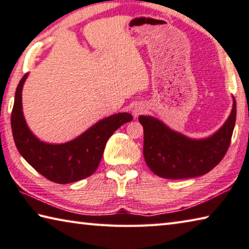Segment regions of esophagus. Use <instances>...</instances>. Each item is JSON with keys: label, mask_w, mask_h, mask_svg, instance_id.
Masks as SVG:
<instances>
[{"label": "esophagus", "mask_w": 249, "mask_h": 249, "mask_svg": "<svg viewBox=\"0 0 249 249\" xmlns=\"http://www.w3.org/2000/svg\"><path fill=\"white\" fill-rule=\"evenodd\" d=\"M146 111V107H145V105L144 104H136L134 107V108H133V114H134V116H138L140 114H142V113H144Z\"/></svg>", "instance_id": "1"}]
</instances>
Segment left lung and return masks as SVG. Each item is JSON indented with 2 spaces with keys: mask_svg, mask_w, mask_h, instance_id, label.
Masks as SVG:
<instances>
[{
  "mask_svg": "<svg viewBox=\"0 0 249 249\" xmlns=\"http://www.w3.org/2000/svg\"><path fill=\"white\" fill-rule=\"evenodd\" d=\"M144 127V157L149 169L161 178L203 176L217 166L229 149L236 121V101L224 125L212 136L192 140L170 129L153 116L141 115Z\"/></svg>",
  "mask_w": 249,
  "mask_h": 249,
  "instance_id": "1",
  "label": "left lung"
}]
</instances>
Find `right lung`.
<instances>
[{
  "label": "right lung",
  "instance_id": "1",
  "mask_svg": "<svg viewBox=\"0 0 249 249\" xmlns=\"http://www.w3.org/2000/svg\"><path fill=\"white\" fill-rule=\"evenodd\" d=\"M27 73L15 92L11 125L16 148L34 169L56 183H71L90 177L102 159L107 142L122 125L133 120L129 113H119L99 121L73 141L47 144L39 141L25 122L22 90Z\"/></svg>",
  "mask_w": 249,
  "mask_h": 249
}]
</instances>
